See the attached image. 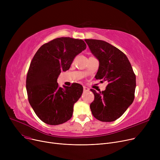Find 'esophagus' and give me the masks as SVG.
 <instances>
[{
	"label": "esophagus",
	"mask_w": 160,
	"mask_h": 160,
	"mask_svg": "<svg viewBox=\"0 0 160 160\" xmlns=\"http://www.w3.org/2000/svg\"><path fill=\"white\" fill-rule=\"evenodd\" d=\"M83 91L84 92H87V91H89V89L88 88H87V87H85V86H83Z\"/></svg>",
	"instance_id": "esophagus-1"
}]
</instances>
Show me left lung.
<instances>
[{
  "label": "left lung",
  "instance_id": "left-lung-1",
  "mask_svg": "<svg viewBox=\"0 0 160 160\" xmlns=\"http://www.w3.org/2000/svg\"><path fill=\"white\" fill-rule=\"evenodd\" d=\"M85 41L99 61L96 79L108 82L104 91L97 93L91 89L95 96L90 104L91 111L100 121H114L122 115L133 101L136 74L128 58L119 49L102 40Z\"/></svg>",
  "mask_w": 160,
  "mask_h": 160
}]
</instances>
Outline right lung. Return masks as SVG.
Returning <instances> with one entry per match:
<instances>
[{"label": "right lung", "mask_w": 160, "mask_h": 160, "mask_svg": "<svg viewBox=\"0 0 160 160\" xmlns=\"http://www.w3.org/2000/svg\"><path fill=\"white\" fill-rule=\"evenodd\" d=\"M86 48L82 39L62 37L42 45L33 56L27 75L28 99L45 123L58 125L72 117L73 106L81 97L83 87L73 83L62 88L57 79L61 71L68 70L74 58Z\"/></svg>", "instance_id": "add662e5"}]
</instances>
